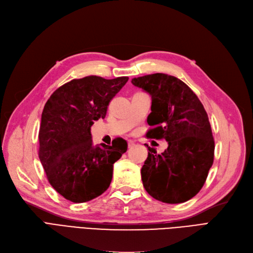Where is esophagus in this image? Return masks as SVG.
I'll list each match as a JSON object with an SVG mask.
<instances>
[{
  "label": "esophagus",
  "instance_id": "obj_1",
  "mask_svg": "<svg viewBox=\"0 0 253 253\" xmlns=\"http://www.w3.org/2000/svg\"><path fill=\"white\" fill-rule=\"evenodd\" d=\"M134 145H135V143L133 141H131V140L128 141V148H132Z\"/></svg>",
  "mask_w": 253,
  "mask_h": 253
}]
</instances>
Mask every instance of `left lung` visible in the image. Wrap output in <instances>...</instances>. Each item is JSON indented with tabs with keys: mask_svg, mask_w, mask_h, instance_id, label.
I'll use <instances>...</instances> for the list:
<instances>
[{
	"mask_svg": "<svg viewBox=\"0 0 253 253\" xmlns=\"http://www.w3.org/2000/svg\"><path fill=\"white\" fill-rule=\"evenodd\" d=\"M151 96L147 137L164 138L167 149L150 148L141 169L144 188L167 204L190 200L205 183L213 163L214 141L206 110L180 79L153 73L131 80Z\"/></svg>",
	"mask_w": 253,
	"mask_h": 253,
	"instance_id": "8db88e82",
	"label": "left lung"
}]
</instances>
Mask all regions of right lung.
I'll return each mask as SVG.
<instances>
[{"instance_id":"right-lung-1","label":"right lung","mask_w":253,"mask_h":253,"mask_svg":"<svg viewBox=\"0 0 253 253\" xmlns=\"http://www.w3.org/2000/svg\"><path fill=\"white\" fill-rule=\"evenodd\" d=\"M128 81L89 76L72 80L50 95L39 131V158L48 181L73 203L91 201L107 190L113 164L127 150L121 137L94 146L90 128L104 119L107 106Z\"/></svg>"}]
</instances>
